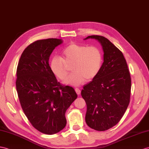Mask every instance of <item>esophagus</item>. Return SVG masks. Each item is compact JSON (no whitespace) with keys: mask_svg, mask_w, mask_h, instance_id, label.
I'll return each mask as SVG.
<instances>
[{"mask_svg":"<svg viewBox=\"0 0 149 149\" xmlns=\"http://www.w3.org/2000/svg\"><path fill=\"white\" fill-rule=\"evenodd\" d=\"M75 92H77V93L78 94V95H79V94L81 93V90H79V88H77L75 89Z\"/></svg>","mask_w":149,"mask_h":149,"instance_id":"34e87169","label":"esophagus"}]
</instances>
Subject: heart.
Instances as JSON below:
<instances>
[{"label": "heart", "instance_id": "b5f03b06", "mask_svg": "<svg viewBox=\"0 0 149 149\" xmlns=\"http://www.w3.org/2000/svg\"><path fill=\"white\" fill-rule=\"evenodd\" d=\"M104 62L103 53L97 46L72 43L63 49L62 57H54L50 61V68L56 77L66 79L70 68L73 72L65 83L77 86L86 79L92 80L99 74Z\"/></svg>", "mask_w": 149, "mask_h": 149}]
</instances>
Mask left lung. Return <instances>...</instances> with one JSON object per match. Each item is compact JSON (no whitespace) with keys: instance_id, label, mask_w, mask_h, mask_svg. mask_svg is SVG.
Segmentation results:
<instances>
[{"instance_id":"1","label":"left lung","mask_w":149,"mask_h":149,"mask_svg":"<svg viewBox=\"0 0 149 149\" xmlns=\"http://www.w3.org/2000/svg\"><path fill=\"white\" fill-rule=\"evenodd\" d=\"M87 38L98 40L104 54L99 74L81 90L87 106L85 121L91 128L106 131L121 120L127 109L131 94V76L122 52L107 38L99 35Z\"/></svg>"}]
</instances>
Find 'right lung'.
<instances>
[{
    "label": "right lung",
    "mask_w": 149,
    "mask_h": 149,
    "mask_svg": "<svg viewBox=\"0 0 149 149\" xmlns=\"http://www.w3.org/2000/svg\"><path fill=\"white\" fill-rule=\"evenodd\" d=\"M61 39L39 40L24 50L16 70V90L24 114L40 132L53 135L66 125L65 113L77 98L74 88L58 82L49 64Z\"/></svg>",
    "instance_id": "1"
}]
</instances>
